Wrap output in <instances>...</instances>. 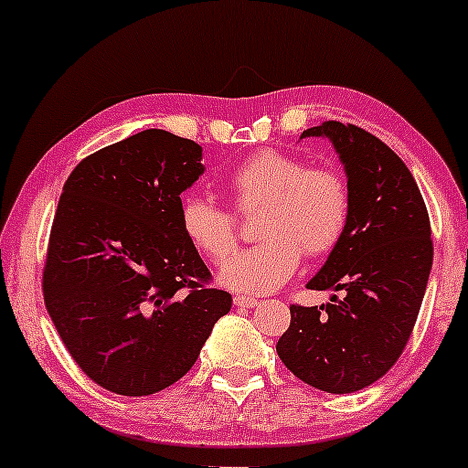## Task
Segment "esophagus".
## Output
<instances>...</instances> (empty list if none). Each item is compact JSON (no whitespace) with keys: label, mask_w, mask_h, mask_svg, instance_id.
Wrapping results in <instances>:
<instances>
[{"label":"esophagus","mask_w":468,"mask_h":468,"mask_svg":"<svg viewBox=\"0 0 468 468\" xmlns=\"http://www.w3.org/2000/svg\"><path fill=\"white\" fill-rule=\"evenodd\" d=\"M233 303L239 305V308H255V305H260V299L246 297V294H238V297L233 299Z\"/></svg>","instance_id":"34e87169"}]
</instances>
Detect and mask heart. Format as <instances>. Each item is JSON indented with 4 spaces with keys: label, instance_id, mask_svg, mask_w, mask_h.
Returning <instances> with one entry per match:
<instances>
[{
    "label": "heart",
    "instance_id": "b5f03b06",
    "mask_svg": "<svg viewBox=\"0 0 468 468\" xmlns=\"http://www.w3.org/2000/svg\"><path fill=\"white\" fill-rule=\"evenodd\" d=\"M227 186L238 211L261 207L255 235L260 244L235 252L219 268L218 282L238 292H272L297 271L302 250L327 255L350 222V189L335 166H308L297 155L257 152L229 174ZM186 239L208 260H227L238 244V222L229 208L202 196L182 200Z\"/></svg>",
    "mask_w": 468,
    "mask_h": 468
}]
</instances>
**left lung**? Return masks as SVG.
I'll list each match as a JSON object with an SVG mask.
<instances>
[{
    "mask_svg": "<svg viewBox=\"0 0 468 468\" xmlns=\"http://www.w3.org/2000/svg\"><path fill=\"white\" fill-rule=\"evenodd\" d=\"M310 136L332 143L352 204L346 235L308 288L343 297L290 305L277 354L303 383L352 394L388 374L410 341L431 272V224L411 171L383 141L338 121Z\"/></svg>",
    "mask_w": 468,
    "mask_h": 468,
    "instance_id": "left-lung-1",
    "label": "left lung"
}]
</instances>
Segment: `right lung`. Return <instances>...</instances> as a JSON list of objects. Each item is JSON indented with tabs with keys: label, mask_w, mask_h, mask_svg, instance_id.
Here are the masks:
<instances>
[{
	"label": "right lung",
	"mask_w": 468,
	"mask_h": 468,
	"mask_svg": "<svg viewBox=\"0 0 468 468\" xmlns=\"http://www.w3.org/2000/svg\"><path fill=\"white\" fill-rule=\"evenodd\" d=\"M204 174L202 147L165 130L110 144L69 174L44 268L48 314L94 383L149 396L200 356L229 292L180 224V193Z\"/></svg>",
	"instance_id": "1"
}]
</instances>
